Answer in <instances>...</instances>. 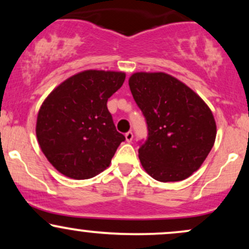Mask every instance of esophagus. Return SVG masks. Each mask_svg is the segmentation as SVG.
<instances>
[{
  "label": "esophagus",
  "instance_id": "obj_1",
  "mask_svg": "<svg viewBox=\"0 0 249 249\" xmlns=\"http://www.w3.org/2000/svg\"><path fill=\"white\" fill-rule=\"evenodd\" d=\"M125 138H126V142H132V139H133V133L131 132H127V133H125Z\"/></svg>",
  "mask_w": 249,
  "mask_h": 249
}]
</instances>
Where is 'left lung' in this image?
Masks as SVG:
<instances>
[{
  "label": "left lung",
  "instance_id": "1",
  "mask_svg": "<svg viewBox=\"0 0 249 249\" xmlns=\"http://www.w3.org/2000/svg\"><path fill=\"white\" fill-rule=\"evenodd\" d=\"M128 85L147 123V141L138 151L142 168L161 182L192 176L215 142L211 108L185 83L165 72H134Z\"/></svg>",
  "mask_w": 249,
  "mask_h": 249
}]
</instances>
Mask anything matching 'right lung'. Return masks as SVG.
Masks as SVG:
<instances>
[{
	"label": "right lung",
	"instance_id": "add662e5",
	"mask_svg": "<svg viewBox=\"0 0 249 249\" xmlns=\"http://www.w3.org/2000/svg\"><path fill=\"white\" fill-rule=\"evenodd\" d=\"M124 81L122 71L85 70L62 82L42 103L37 142L63 176L90 179L110 166L125 137L116 130L107 103Z\"/></svg>",
	"mask_w": 249,
	"mask_h": 249
}]
</instances>
